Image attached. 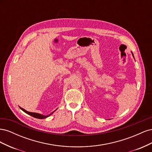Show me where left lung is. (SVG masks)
<instances>
[{"label":"left lung","mask_w":152,"mask_h":152,"mask_svg":"<svg viewBox=\"0 0 152 152\" xmlns=\"http://www.w3.org/2000/svg\"><path fill=\"white\" fill-rule=\"evenodd\" d=\"M132 56H133V55H132ZM133 57H134V56H133Z\"/></svg>","instance_id":"1"}]
</instances>
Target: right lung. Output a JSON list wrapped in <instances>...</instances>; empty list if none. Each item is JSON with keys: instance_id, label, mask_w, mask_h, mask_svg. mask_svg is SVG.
Segmentation results:
<instances>
[{"instance_id": "1", "label": "right lung", "mask_w": 152, "mask_h": 152, "mask_svg": "<svg viewBox=\"0 0 152 152\" xmlns=\"http://www.w3.org/2000/svg\"><path fill=\"white\" fill-rule=\"evenodd\" d=\"M20 108L23 110V111L24 112H25V113H26L27 114H28V115H31V116H32V117H35V118H40V119H42V118H47L48 117H49V115H50L51 114H50V115H46V116H45V115H40V114H39V113H33V112H28V111H26V110H25V109H23V108H21L20 107Z\"/></svg>"}]
</instances>
